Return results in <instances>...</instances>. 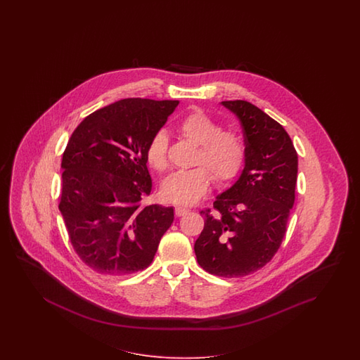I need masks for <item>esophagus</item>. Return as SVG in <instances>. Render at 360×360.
Segmentation results:
<instances>
[{
	"instance_id": "1",
	"label": "esophagus",
	"mask_w": 360,
	"mask_h": 360,
	"mask_svg": "<svg viewBox=\"0 0 360 360\" xmlns=\"http://www.w3.org/2000/svg\"><path fill=\"white\" fill-rule=\"evenodd\" d=\"M190 211L187 210V208L184 207H176L175 208V215L178 217V218H181V217H185L186 214H188Z\"/></svg>"
}]
</instances>
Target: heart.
<instances>
[{
	"label": "heart",
	"mask_w": 360,
	"mask_h": 360,
	"mask_svg": "<svg viewBox=\"0 0 360 360\" xmlns=\"http://www.w3.org/2000/svg\"><path fill=\"white\" fill-rule=\"evenodd\" d=\"M178 131L186 140L198 145L194 162L200 166L169 175L162 184V195L167 202L190 206L207 193L210 174L217 184H227L236 178L245 162L247 146L240 133L221 131L218 122L202 110L186 115L178 124ZM167 134L157 131L146 148V161L154 170L167 169Z\"/></svg>",
	"instance_id": "b5f03b06"
}]
</instances>
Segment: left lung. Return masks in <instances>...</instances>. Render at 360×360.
Segmentation results:
<instances>
[{
    "mask_svg": "<svg viewBox=\"0 0 360 360\" xmlns=\"http://www.w3.org/2000/svg\"><path fill=\"white\" fill-rule=\"evenodd\" d=\"M239 119L247 157L239 179L203 210L196 262L219 277H243L272 260L295 205L298 157L289 134L244 100L221 101Z\"/></svg>",
    "mask_w": 360,
    "mask_h": 360,
    "instance_id": "left-lung-1",
    "label": "left lung"
}]
</instances>
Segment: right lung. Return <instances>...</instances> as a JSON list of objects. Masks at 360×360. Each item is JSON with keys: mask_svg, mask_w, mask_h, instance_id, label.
Segmentation results:
<instances>
[{"mask_svg": "<svg viewBox=\"0 0 360 360\" xmlns=\"http://www.w3.org/2000/svg\"><path fill=\"white\" fill-rule=\"evenodd\" d=\"M178 104L124 98L91 113L68 140L59 210L77 256L96 273L148 268L174 220L173 207L142 200L153 187L148 143Z\"/></svg>", "mask_w": 360, "mask_h": 360, "instance_id": "1", "label": "right lung"}]
</instances>
